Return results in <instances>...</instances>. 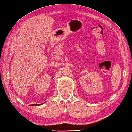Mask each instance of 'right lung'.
<instances>
[{"instance_id": "add662e5", "label": "right lung", "mask_w": 132, "mask_h": 132, "mask_svg": "<svg viewBox=\"0 0 132 132\" xmlns=\"http://www.w3.org/2000/svg\"><path fill=\"white\" fill-rule=\"evenodd\" d=\"M44 103H43V104H33V105H32V106H34V105H35V106H39V105H43Z\"/></svg>"}]
</instances>
